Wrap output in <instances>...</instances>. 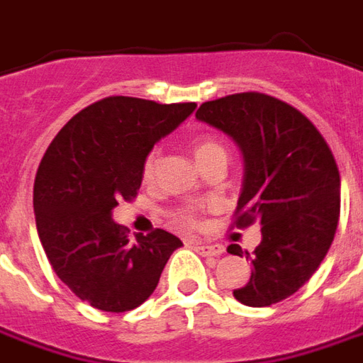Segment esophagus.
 <instances>
[{
	"instance_id": "34e87169",
	"label": "esophagus",
	"mask_w": 363,
	"mask_h": 363,
	"mask_svg": "<svg viewBox=\"0 0 363 363\" xmlns=\"http://www.w3.org/2000/svg\"><path fill=\"white\" fill-rule=\"evenodd\" d=\"M196 250H199L202 255H214V257L224 253V247L218 245V243H196Z\"/></svg>"
}]
</instances>
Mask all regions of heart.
Here are the masks:
<instances>
[{"mask_svg":"<svg viewBox=\"0 0 363 363\" xmlns=\"http://www.w3.org/2000/svg\"><path fill=\"white\" fill-rule=\"evenodd\" d=\"M192 153H194V159H196V163H199V161L206 159V157L216 155V153H225V151L224 145H222L218 139L204 138L199 139V141L194 143ZM157 163H159V153H157V151H151V153L145 157V161H143V181H153V177H155L157 171ZM192 220H194V218H192V214L186 212V210L179 212V222H182V224H192Z\"/></svg>","mask_w":363,"mask_h":363,"instance_id":"obj_1","label":"heart"}]
</instances>
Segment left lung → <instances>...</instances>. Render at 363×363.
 <instances>
[{
	"instance_id": "left-lung-1",
	"label": "left lung",
	"mask_w": 363,
	"mask_h": 363,
	"mask_svg": "<svg viewBox=\"0 0 363 363\" xmlns=\"http://www.w3.org/2000/svg\"><path fill=\"white\" fill-rule=\"evenodd\" d=\"M196 120L234 139L243 157L235 225H261L252 277L234 296L269 306L305 285L330 250L340 214V173L330 147L293 106L243 92L202 104ZM235 255H242V250Z\"/></svg>"
}]
</instances>
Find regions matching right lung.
<instances>
[{"mask_svg":"<svg viewBox=\"0 0 363 363\" xmlns=\"http://www.w3.org/2000/svg\"><path fill=\"white\" fill-rule=\"evenodd\" d=\"M196 104L113 96L58 131L33 189L37 232L52 269L76 296L106 313L143 305L182 242L164 230L129 242L111 212L143 181V161Z\"/></svg>","mask_w":363,"mask_h":363,"instance_id":"obj_1","label":"right lung"}]
</instances>
